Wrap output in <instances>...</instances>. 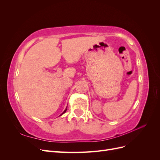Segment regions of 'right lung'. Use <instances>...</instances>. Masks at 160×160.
I'll return each instance as SVG.
<instances>
[{
	"instance_id": "right-lung-1",
	"label": "right lung",
	"mask_w": 160,
	"mask_h": 160,
	"mask_svg": "<svg viewBox=\"0 0 160 160\" xmlns=\"http://www.w3.org/2000/svg\"><path fill=\"white\" fill-rule=\"evenodd\" d=\"M67 108H66V109H65V111H63V112H62V113H61V115H59V116H61V115H62V114H64V113H65V112H66V111H67Z\"/></svg>"
}]
</instances>
